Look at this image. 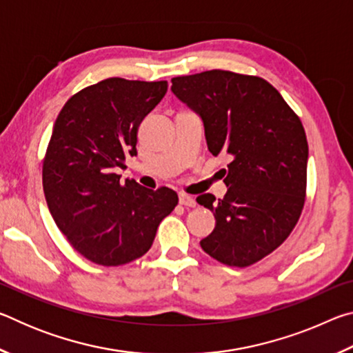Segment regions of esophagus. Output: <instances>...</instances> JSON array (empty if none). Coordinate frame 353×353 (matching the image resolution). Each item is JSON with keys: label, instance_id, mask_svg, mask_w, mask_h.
<instances>
[{"label": "esophagus", "instance_id": "34e87169", "mask_svg": "<svg viewBox=\"0 0 353 353\" xmlns=\"http://www.w3.org/2000/svg\"><path fill=\"white\" fill-rule=\"evenodd\" d=\"M179 204L185 205V207H196V201H194L193 196L181 193V194H179Z\"/></svg>", "mask_w": 353, "mask_h": 353}]
</instances>
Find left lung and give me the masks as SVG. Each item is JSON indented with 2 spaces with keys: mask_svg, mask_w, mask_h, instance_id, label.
Masks as SVG:
<instances>
[{
  "mask_svg": "<svg viewBox=\"0 0 353 353\" xmlns=\"http://www.w3.org/2000/svg\"><path fill=\"white\" fill-rule=\"evenodd\" d=\"M171 82L204 123L208 151L230 157L224 198L196 199L216 219L201 248L224 265H252L288 238L302 213L308 143L301 119L261 77L210 70Z\"/></svg>",
  "mask_w": 353,
  "mask_h": 353,
  "instance_id": "left-lung-1",
  "label": "left lung"
}]
</instances>
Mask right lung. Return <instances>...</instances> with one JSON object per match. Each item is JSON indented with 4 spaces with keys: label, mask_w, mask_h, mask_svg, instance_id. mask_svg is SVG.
<instances>
[{
    "label": "right lung",
    "mask_w": 353,
    "mask_h": 353,
    "mask_svg": "<svg viewBox=\"0 0 353 353\" xmlns=\"http://www.w3.org/2000/svg\"><path fill=\"white\" fill-rule=\"evenodd\" d=\"M166 90V81L110 77L71 97L52 128L43 160L46 204L71 246L97 265L145 255L177 205L176 191L121 183L117 174L137 155L140 123Z\"/></svg>",
    "instance_id": "obj_1"
}]
</instances>
